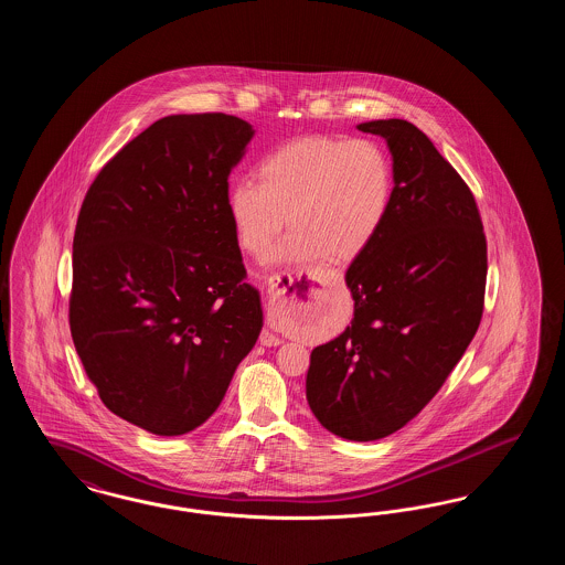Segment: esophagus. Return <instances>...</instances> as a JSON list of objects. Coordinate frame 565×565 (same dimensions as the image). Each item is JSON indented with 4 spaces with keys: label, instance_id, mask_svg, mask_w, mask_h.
Returning a JSON list of instances; mask_svg holds the SVG:
<instances>
[{
    "label": "esophagus",
    "instance_id": "34e87169",
    "mask_svg": "<svg viewBox=\"0 0 565 565\" xmlns=\"http://www.w3.org/2000/svg\"><path fill=\"white\" fill-rule=\"evenodd\" d=\"M302 277H307V279H316V275L311 273V270H292V273H284V275H277V277H273L269 281V296L270 298H277L279 295H284L286 292V286H281V281L284 284H288V286H292L295 281H300ZM260 343L263 345H279V343H284L277 334H273V332H263V337H260Z\"/></svg>",
    "mask_w": 565,
    "mask_h": 565
}]
</instances>
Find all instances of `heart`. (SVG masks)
Returning a JSON list of instances; mask_svg holds the SVG:
<instances>
[{
    "instance_id": "1",
    "label": "heart",
    "mask_w": 565,
    "mask_h": 565,
    "mask_svg": "<svg viewBox=\"0 0 565 565\" xmlns=\"http://www.w3.org/2000/svg\"><path fill=\"white\" fill-rule=\"evenodd\" d=\"M394 167L369 139L300 137L265 157L258 182L243 178L228 190V215L243 249L265 258L286 222L279 263L360 256L385 224Z\"/></svg>"
}]
</instances>
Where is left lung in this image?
<instances>
[{"mask_svg": "<svg viewBox=\"0 0 565 565\" xmlns=\"http://www.w3.org/2000/svg\"><path fill=\"white\" fill-rule=\"evenodd\" d=\"M392 207L345 284L351 323L311 351L307 403L323 428L379 440L406 426L456 369L483 316L487 243L475 196L430 137L390 118Z\"/></svg>", "mask_w": 565, "mask_h": 565, "instance_id": "8db88e82", "label": "left lung"}]
</instances>
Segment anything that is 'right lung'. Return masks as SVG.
<instances>
[{"instance_id":"add662e5","label":"right lung","mask_w":565,"mask_h":565,"mask_svg":"<svg viewBox=\"0 0 565 565\" xmlns=\"http://www.w3.org/2000/svg\"><path fill=\"white\" fill-rule=\"evenodd\" d=\"M252 137L228 114L164 116L84 196L72 339L104 404L150 434L207 422L263 330L228 215V175Z\"/></svg>"}]
</instances>
